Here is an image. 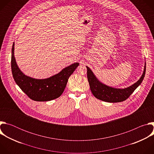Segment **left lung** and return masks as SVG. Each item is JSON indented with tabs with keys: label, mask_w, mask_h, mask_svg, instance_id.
I'll use <instances>...</instances> for the list:
<instances>
[{
	"label": "left lung",
	"mask_w": 154,
	"mask_h": 154,
	"mask_svg": "<svg viewBox=\"0 0 154 154\" xmlns=\"http://www.w3.org/2000/svg\"><path fill=\"white\" fill-rule=\"evenodd\" d=\"M87 68V77L93 94L97 99L107 102H120L128 99L143 82L146 73V63L143 74L140 80L131 86L124 89L114 88L100 82L90 68Z\"/></svg>",
	"instance_id": "1"
}]
</instances>
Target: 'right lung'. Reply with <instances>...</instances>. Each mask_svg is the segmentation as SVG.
Returning a JSON list of instances; mask_svg holds the SVG:
<instances>
[{"instance_id":"obj_1","label":"right lung","mask_w":154,"mask_h":154,"mask_svg":"<svg viewBox=\"0 0 154 154\" xmlns=\"http://www.w3.org/2000/svg\"><path fill=\"white\" fill-rule=\"evenodd\" d=\"M14 46L13 43L11 50V71L15 82L22 91L35 101H49L59 97L65 89L69 77L79 63H73L49 78L35 79L26 75L18 68L14 55Z\"/></svg>"}]
</instances>
